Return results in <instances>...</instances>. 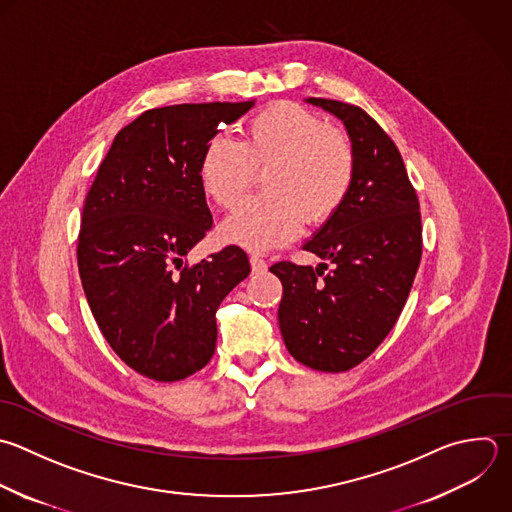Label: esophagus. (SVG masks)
<instances>
[{"label": "esophagus", "instance_id": "esophagus-1", "mask_svg": "<svg viewBox=\"0 0 512 512\" xmlns=\"http://www.w3.org/2000/svg\"><path fill=\"white\" fill-rule=\"evenodd\" d=\"M250 266H252V272H264L268 268L266 260L260 254H250Z\"/></svg>", "mask_w": 512, "mask_h": 512}]
</instances>
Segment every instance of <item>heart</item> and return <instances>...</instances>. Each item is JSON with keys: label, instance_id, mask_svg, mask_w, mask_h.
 <instances>
[{"label": "heart", "instance_id": "obj_1", "mask_svg": "<svg viewBox=\"0 0 512 512\" xmlns=\"http://www.w3.org/2000/svg\"><path fill=\"white\" fill-rule=\"evenodd\" d=\"M256 168H268V194L246 200L224 224L222 236L248 250H272L304 226L330 218L344 202L356 170L350 136L316 112L278 102L256 114L244 140L212 138L200 160L206 194L222 208H236L252 186Z\"/></svg>", "mask_w": 512, "mask_h": 512}]
</instances>
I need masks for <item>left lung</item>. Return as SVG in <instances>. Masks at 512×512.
Here are the masks:
<instances>
[{
    "label": "left lung",
    "mask_w": 512,
    "mask_h": 512,
    "mask_svg": "<svg viewBox=\"0 0 512 512\" xmlns=\"http://www.w3.org/2000/svg\"><path fill=\"white\" fill-rule=\"evenodd\" d=\"M306 102L346 126L354 180L304 244L330 268L278 262L270 272L284 288L278 324L288 352L308 368L344 372L380 346L406 304L422 256L420 206L396 144L362 108Z\"/></svg>",
    "instance_id": "obj_1"
}]
</instances>
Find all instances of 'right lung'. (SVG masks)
<instances>
[{
    "label": "right lung",
    "instance_id": "add662e5",
    "mask_svg": "<svg viewBox=\"0 0 512 512\" xmlns=\"http://www.w3.org/2000/svg\"><path fill=\"white\" fill-rule=\"evenodd\" d=\"M254 102L154 108L122 128L86 196L78 268L112 350L136 372L176 382L216 348V310L250 274L228 246L188 266L212 228L200 180L206 144Z\"/></svg>",
    "mask_w": 512,
    "mask_h": 512
}]
</instances>
